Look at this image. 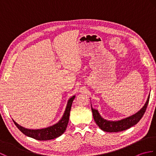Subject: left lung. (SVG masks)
Here are the masks:
<instances>
[{
    "label": "left lung",
    "mask_w": 156,
    "mask_h": 156,
    "mask_svg": "<svg viewBox=\"0 0 156 156\" xmlns=\"http://www.w3.org/2000/svg\"><path fill=\"white\" fill-rule=\"evenodd\" d=\"M150 95L149 94L147 100L145 102L144 106L140 111L137 112L135 114L128 117L127 118L121 119L119 121H108L102 118L101 115L99 114L98 110H96L92 107V115L94 121L99 128L101 129L102 131L106 132H119L126 130L129 128L133 127V125H136L140 121V119L143 117L146 108L147 107L149 100H150Z\"/></svg>",
    "instance_id": "obj_1"
}]
</instances>
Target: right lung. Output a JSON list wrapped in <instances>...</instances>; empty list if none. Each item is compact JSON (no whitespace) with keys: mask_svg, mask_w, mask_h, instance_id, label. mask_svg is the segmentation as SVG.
I'll return each instance as SVG.
<instances>
[{"mask_svg":"<svg viewBox=\"0 0 156 156\" xmlns=\"http://www.w3.org/2000/svg\"><path fill=\"white\" fill-rule=\"evenodd\" d=\"M75 96H73V97L69 99L67 106H66V110L64 111V113L63 115L62 119L57 123L54 124V125H51L50 127L41 129H29L21 127V125L16 123L14 120L12 121L14 122L15 125L16 126V127L23 134H25L29 137L34 138L39 141L50 140H53V139L57 138L64 133L66 128H67L69 121V112H70L72 102Z\"/></svg>","mask_w":156,"mask_h":156,"instance_id":"1","label":"right lung"}]
</instances>
